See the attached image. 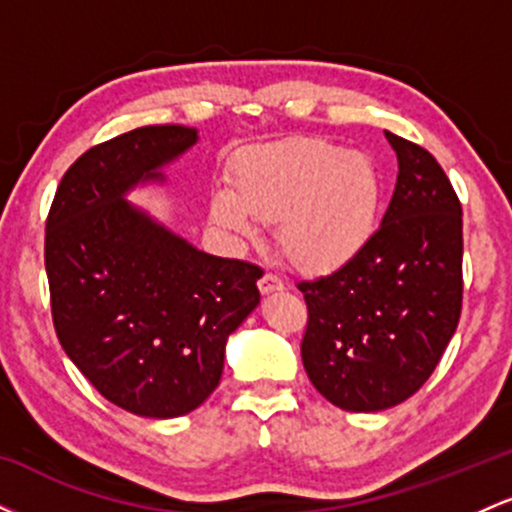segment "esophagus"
Returning a JSON list of instances; mask_svg holds the SVG:
<instances>
[{
    "mask_svg": "<svg viewBox=\"0 0 512 512\" xmlns=\"http://www.w3.org/2000/svg\"><path fill=\"white\" fill-rule=\"evenodd\" d=\"M286 289V284L284 281H281V276H276V274H272V272H267L260 279V291L264 293V296H267V293H276V291H284Z\"/></svg>",
    "mask_w": 512,
    "mask_h": 512,
    "instance_id": "esophagus-1",
    "label": "esophagus"
}]
</instances>
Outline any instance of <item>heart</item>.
<instances>
[{
    "label": "heart",
    "mask_w": 512,
    "mask_h": 512,
    "mask_svg": "<svg viewBox=\"0 0 512 512\" xmlns=\"http://www.w3.org/2000/svg\"><path fill=\"white\" fill-rule=\"evenodd\" d=\"M231 190L211 199V219L236 236L252 219L279 223L276 240L293 267L332 272L375 233L383 180L373 158L317 137L255 146L236 158Z\"/></svg>",
    "instance_id": "1"
}]
</instances>
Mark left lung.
I'll return each instance as SVG.
<instances>
[{"label":"left lung","mask_w":512,"mask_h":512,"mask_svg":"<svg viewBox=\"0 0 512 512\" xmlns=\"http://www.w3.org/2000/svg\"><path fill=\"white\" fill-rule=\"evenodd\" d=\"M395 195L351 262L301 281L310 383L346 411H380L431 378L462 313V204L424 146L385 132Z\"/></svg>","instance_id":"8db88e82"}]
</instances>
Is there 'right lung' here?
I'll return each mask as SVG.
<instances>
[{
    "mask_svg": "<svg viewBox=\"0 0 512 512\" xmlns=\"http://www.w3.org/2000/svg\"><path fill=\"white\" fill-rule=\"evenodd\" d=\"M195 142L197 129L149 125L91 146L45 221L62 349L108 402L149 419L187 414L216 390L228 334L260 303L257 264L207 255L127 204Z\"/></svg>",
    "mask_w": 512,
    "mask_h": 512,
    "instance_id": "right-lung-1",
    "label": "right lung"
}]
</instances>
